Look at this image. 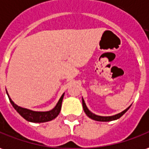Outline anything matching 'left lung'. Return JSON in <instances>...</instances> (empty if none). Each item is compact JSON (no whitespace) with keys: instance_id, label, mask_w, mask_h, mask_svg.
Returning a JSON list of instances; mask_svg holds the SVG:
<instances>
[{"instance_id":"8db88e82","label":"left lung","mask_w":149,"mask_h":149,"mask_svg":"<svg viewBox=\"0 0 149 149\" xmlns=\"http://www.w3.org/2000/svg\"><path fill=\"white\" fill-rule=\"evenodd\" d=\"M82 102H83V108H84V113L87 114V116L89 117L91 119L95 120V121H98V122H110V121H114V120L118 119V118H120L123 115L124 113L127 111L128 109H130V107H131V105H130V106L128 108H127L125 110H123V112H121L119 113H118V114H115V115L100 116L96 115L95 113H92V112L88 109V108L87 107V105L85 104V101L84 100V98H82Z\"/></svg>"}]
</instances>
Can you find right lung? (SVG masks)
<instances>
[{"mask_svg":"<svg viewBox=\"0 0 149 149\" xmlns=\"http://www.w3.org/2000/svg\"><path fill=\"white\" fill-rule=\"evenodd\" d=\"M6 93L8 95V97L10 99V101L11 104L13 105L14 109L18 112L20 115L28 122L31 123H46V122H49L52 121L54 118H56L57 115L59 114V113L61 111V103H62V100L64 97V94L63 93L61 95V98L59 99L58 102L56 104V106L53 108V109L49 110V111H34L31 109H28L26 108H22L21 106H18V104H16L12 99L10 98L8 92L6 91Z\"/></svg>","mask_w":149,"mask_h":149,"instance_id":"right-lung-1","label":"right lung"}]
</instances>
